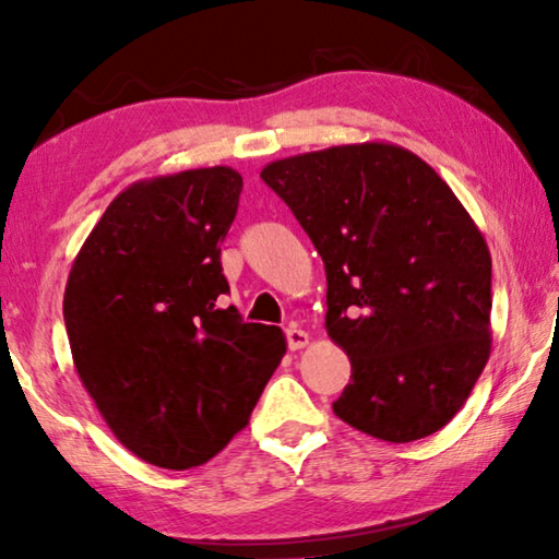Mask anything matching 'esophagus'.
<instances>
[{"label":"esophagus","instance_id":"34e87169","mask_svg":"<svg viewBox=\"0 0 559 559\" xmlns=\"http://www.w3.org/2000/svg\"><path fill=\"white\" fill-rule=\"evenodd\" d=\"M286 337H288V347L290 349H302L308 343H310V335L306 333V330H300L296 325H290L286 330Z\"/></svg>","mask_w":559,"mask_h":559}]
</instances>
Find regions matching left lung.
Segmentation results:
<instances>
[{
    "mask_svg": "<svg viewBox=\"0 0 559 559\" xmlns=\"http://www.w3.org/2000/svg\"><path fill=\"white\" fill-rule=\"evenodd\" d=\"M261 177L325 263V328L353 365L333 412L390 443L447 427L493 343L490 251L459 197L392 143L283 157Z\"/></svg>",
    "mask_w": 559,
    "mask_h": 559,
    "instance_id": "obj_1",
    "label": "left lung"
}]
</instances>
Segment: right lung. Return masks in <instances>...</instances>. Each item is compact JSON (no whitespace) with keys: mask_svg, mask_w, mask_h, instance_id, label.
<instances>
[{"mask_svg":"<svg viewBox=\"0 0 559 559\" xmlns=\"http://www.w3.org/2000/svg\"><path fill=\"white\" fill-rule=\"evenodd\" d=\"M241 187L224 165L140 179L108 204L66 283L75 372L122 447L159 468L214 459L286 355L281 328L216 306Z\"/></svg>","mask_w":559,"mask_h":559,"instance_id":"obj_1","label":"right lung"}]
</instances>
